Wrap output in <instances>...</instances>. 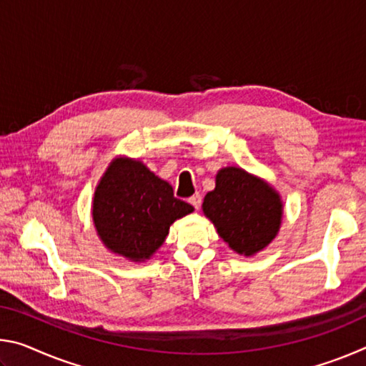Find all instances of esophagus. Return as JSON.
<instances>
[{
	"instance_id": "34e87169",
	"label": "esophagus",
	"mask_w": 366,
	"mask_h": 366,
	"mask_svg": "<svg viewBox=\"0 0 366 366\" xmlns=\"http://www.w3.org/2000/svg\"><path fill=\"white\" fill-rule=\"evenodd\" d=\"M189 203H190V205L194 207L195 209H200V205H202V195H200V194L192 195V197L189 198Z\"/></svg>"
}]
</instances>
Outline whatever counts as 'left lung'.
<instances>
[{"instance_id": "1", "label": "left lung", "mask_w": 366, "mask_h": 366, "mask_svg": "<svg viewBox=\"0 0 366 366\" xmlns=\"http://www.w3.org/2000/svg\"><path fill=\"white\" fill-rule=\"evenodd\" d=\"M203 213L219 237L239 255H255L280 231L282 202L268 182L229 166L216 174V187L203 200Z\"/></svg>"}]
</instances>
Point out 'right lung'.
I'll list each match as a JSON object with an SVG mask.
<instances>
[{
  "label": "right lung",
  "mask_w": 366,
  "mask_h": 366,
  "mask_svg": "<svg viewBox=\"0 0 366 366\" xmlns=\"http://www.w3.org/2000/svg\"><path fill=\"white\" fill-rule=\"evenodd\" d=\"M192 212L142 161L116 158L97 185L92 218L107 249L145 262L163 245L172 222Z\"/></svg>",
  "instance_id": "add662e5"
}]
</instances>
